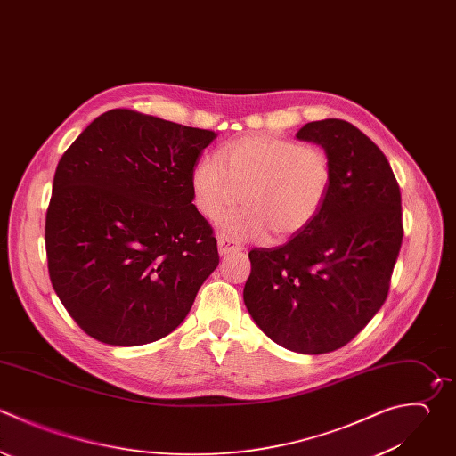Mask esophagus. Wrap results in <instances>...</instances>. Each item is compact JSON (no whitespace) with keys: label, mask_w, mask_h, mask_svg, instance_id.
Wrapping results in <instances>:
<instances>
[{"label":"esophagus","mask_w":456,"mask_h":456,"mask_svg":"<svg viewBox=\"0 0 456 456\" xmlns=\"http://www.w3.org/2000/svg\"><path fill=\"white\" fill-rule=\"evenodd\" d=\"M217 248H219V255H221V256H224V255H228V253H233V251H242V246H240L237 240L226 237V235H219V239H217Z\"/></svg>","instance_id":"obj_1"}]
</instances>
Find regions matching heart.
<instances>
[{
  "label": "heart",
  "mask_w": 456,
  "mask_h": 456,
  "mask_svg": "<svg viewBox=\"0 0 456 456\" xmlns=\"http://www.w3.org/2000/svg\"><path fill=\"white\" fill-rule=\"evenodd\" d=\"M331 182V159L321 146L274 135L228 142L191 173L194 203L205 217L217 219L240 198L244 207L223 217V228L239 239L299 233L321 212Z\"/></svg>",
  "instance_id": "obj_1"
}]
</instances>
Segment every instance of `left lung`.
Instances as JSON below:
<instances>
[{
  "mask_svg": "<svg viewBox=\"0 0 456 456\" xmlns=\"http://www.w3.org/2000/svg\"><path fill=\"white\" fill-rule=\"evenodd\" d=\"M331 159L333 182L317 217L273 249H251L244 305L276 344L303 354L346 346L387 299L401 240V192L387 157L342 119L296 135Z\"/></svg>",
  "mask_w": 456,
  "mask_h": 456,
  "instance_id": "1",
  "label": "left lung"
}]
</instances>
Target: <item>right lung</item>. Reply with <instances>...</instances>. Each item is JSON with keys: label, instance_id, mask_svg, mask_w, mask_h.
<instances>
[{"label": "right lung", "instance_id": "add662e5", "mask_svg": "<svg viewBox=\"0 0 456 456\" xmlns=\"http://www.w3.org/2000/svg\"><path fill=\"white\" fill-rule=\"evenodd\" d=\"M214 139L210 130L114 109L62 155L46 214L48 269L93 338L142 346L187 317L219 264L191 187Z\"/></svg>", "mask_w": 456, "mask_h": 456}]
</instances>
